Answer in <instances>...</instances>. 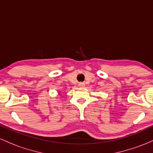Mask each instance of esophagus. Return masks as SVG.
Listing matches in <instances>:
<instances>
[{
    "instance_id": "34e87169",
    "label": "esophagus",
    "mask_w": 153,
    "mask_h": 153,
    "mask_svg": "<svg viewBox=\"0 0 153 153\" xmlns=\"http://www.w3.org/2000/svg\"><path fill=\"white\" fill-rule=\"evenodd\" d=\"M79 87H80V88L85 87V83H82V82H81V83L79 84Z\"/></svg>"
}]
</instances>
